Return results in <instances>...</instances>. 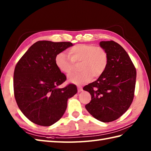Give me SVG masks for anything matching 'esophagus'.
I'll use <instances>...</instances> for the list:
<instances>
[{
  "instance_id": "1",
  "label": "esophagus",
  "mask_w": 151,
  "mask_h": 151,
  "mask_svg": "<svg viewBox=\"0 0 151 151\" xmlns=\"http://www.w3.org/2000/svg\"><path fill=\"white\" fill-rule=\"evenodd\" d=\"M82 91V87H78V92L80 93Z\"/></svg>"
}]
</instances>
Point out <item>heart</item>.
Masks as SVG:
<instances>
[{
    "mask_svg": "<svg viewBox=\"0 0 151 151\" xmlns=\"http://www.w3.org/2000/svg\"><path fill=\"white\" fill-rule=\"evenodd\" d=\"M69 56L60 52L55 57V64L60 72L69 74L73 62H81L79 73H72L68 81L76 85H82L97 78L103 74L108 64V54L104 49L93 45L78 44L69 50Z\"/></svg>",
    "mask_w": 151,
    "mask_h": 151,
    "instance_id": "1",
    "label": "heart"
}]
</instances>
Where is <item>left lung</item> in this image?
Segmentation results:
<instances>
[{
	"mask_svg": "<svg viewBox=\"0 0 151 151\" xmlns=\"http://www.w3.org/2000/svg\"><path fill=\"white\" fill-rule=\"evenodd\" d=\"M108 54L105 72L97 81L83 88L91 95L86 108L97 120L109 123L119 118L134 99L136 70L129 54L114 41H101Z\"/></svg>",
	"mask_w": 151,
	"mask_h": 151,
	"instance_id": "left-lung-1",
	"label": "left lung"
}]
</instances>
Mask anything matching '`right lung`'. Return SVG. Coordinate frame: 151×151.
<instances>
[{
  "label": "right lung",
  "mask_w": 151,
  "mask_h": 151,
  "mask_svg": "<svg viewBox=\"0 0 151 151\" xmlns=\"http://www.w3.org/2000/svg\"><path fill=\"white\" fill-rule=\"evenodd\" d=\"M70 42L39 41L32 45L15 67L14 89L22 113L32 123L43 127L54 124L65 113L67 101L77 93L75 84L60 88L66 81L55 64V57Z\"/></svg>",
  "instance_id": "obj_1"
}]
</instances>
